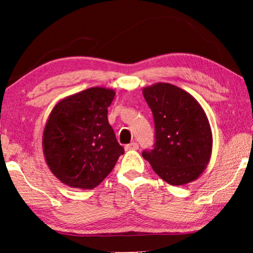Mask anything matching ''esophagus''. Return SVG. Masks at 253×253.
I'll use <instances>...</instances> for the list:
<instances>
[{"label":"esophagus","mask_w":253,"mask_h":253,"mask_svg":"<svg viewBox=\"0 0 253 253\" xmlns=\"http://www.w3.org/2000/svg\"><path fill=\"white\" fill-rule=\"evenodd\" d=\"M139 148V145H138L137 143H131V144H127L126 146V151H136Z\"/></svg>","instance_id":"1"}]
</instances>
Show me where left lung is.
I'll use <instances>...</instances> for the list:
<instances>
[{
    "instance_id": "left-lung-1",
    "label": "left lung",
    "mask_w": 253,
    "mask_h": 253,
    "mask_svg": "<svg viewBox=\"0 0 253 253\" xmlns=\"http://www.w3.org/2000/svg\"><path fill=\"white\" fill-rule=\"evenodd\" d=\"M153 113L155 144L144 151L157 175L171 185L196 181L209 165L213 136L203 107L191 94L168 83L143 88Z\"/></svg>"
}]
</instances>
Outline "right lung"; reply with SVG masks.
<instances>
[{"instance_id": "right-lung-1", "label": "right lung", "mask_w": 253, "mask_h": 253, "mask_svg": "<svg viewBox=\"0 0 253 253\" xmlns=\"http://www.w3.org/2000/svg\"><path fill=\"white\" fill-rule=\"evenodd\" d=\"M114 98V89L96 86L65 96L51 109L42 150L48 168L63 184L95 188L124 153L107 117Z\"/></svg>"}]
</instances>
